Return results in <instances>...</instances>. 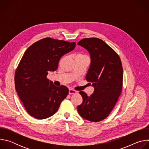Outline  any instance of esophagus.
Returning <instances> with one entry per match:
<instances>
[{
    "mask_svg": "<svg viewBox=\"0 0 149 149\" xmlns=\"http://www.w3.org/2000/svg\"><path fill=\"white\" fill-rule=\"evenodd\" d=\"M77 93V91L73 90V89H70L69 90V94H76Z\"/></svg>",
    "mask_w": 149,
    "mask_h": 149,
    "instance_id": "esophagus-1",
    "label": "esophagus"
}]
</instances>
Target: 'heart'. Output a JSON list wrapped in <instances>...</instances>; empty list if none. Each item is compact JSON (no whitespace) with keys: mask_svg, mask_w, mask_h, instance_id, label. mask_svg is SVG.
Wrapping results in <instances>:
<instances>
[{"mask_svg":"<svg viewBox=\"0 0 149 149\" xmlns=\"http://www.w3.org/2000/svg\"><path fill=\"white\" fill-rule=\"evenodd\" d=\"M78 55H82V54H78Z\"/></svg>","mask_w":149,"mask_h":149,"instance_id":"heart-1","label":"heart"}]
</instances>
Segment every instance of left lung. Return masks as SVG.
<instances>
[{
	"instance_id": "left-lung-1",
	"label": "left lung",
	"mask_w": 149,
	"mask_h": 149,
	"mask_svg": "<svg viewBox=\"0 0 149 149\" xmlns=\"http://www.w3.org/2000/svg\"><path fill=\"white\" fill-rule=\"evenodd\" d=\"M78 45L86 48L91 56L86 79L94 87L90 97L80 91L83 101L77 107L79 114L92 122L107 118L118 101L123 87V71L118 55L97 38L81 39Z\"/></svg>"
}]
</instances>
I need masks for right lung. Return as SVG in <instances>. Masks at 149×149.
I'll use <instances>...</instances> for the list:
<instances>
[{
	"label": "right lung",
	"mask_w": 149,
	"mask_h": 149,
	"mask_svg": "<svg viewBox=\"0 0 149 149\" xmlns=\"http://www.w3.org/2000/svg\"><path fill=\"white\" fill-rule=\"evenodd\" d=\"M75 42L51 38L42 39L25 52L15 75V89L30 116L39 120L53 116L68 94V88L56 87L47 76L56 71L60 58L72 51Z\"/></svg>",
	"instance_id": "obj_1"
}]
</instances>
